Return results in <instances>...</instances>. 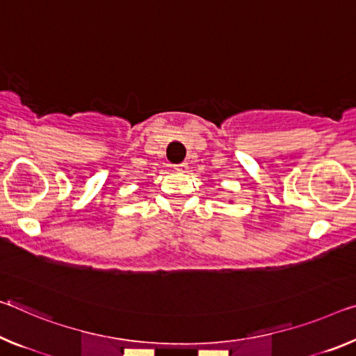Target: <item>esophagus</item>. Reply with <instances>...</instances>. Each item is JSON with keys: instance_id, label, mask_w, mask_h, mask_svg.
Segmentation results:
<instances>
[{"instance_id": "obj_1", "label": "esophagus", "mask_w": 356, "mask_h": 356, "mask_svg": "<svg viewBox=\"0 0 356 356\" xmlns=\"http://www.w3.org/2000/svg\"><path fill=\"white\" fill-rule=\"evenodd\" d=\"M174 169H176L177 172H187V169H188V163H180V165H176V166H174Z\"/></svg>"}]
</instances>
